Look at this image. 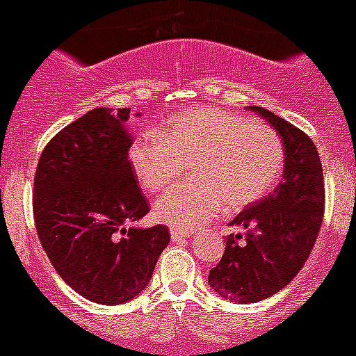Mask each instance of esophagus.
<instances>
[{
  "mask_svg": "<svg viewBox=\"0 0 356 356\" xmlns=\"http://www.w3.org/2000/svg\"><path fill=\"white\" fill-rule=\"evenodd\" d=\"M170 234H172V239L173 241H183V239H186L188 236H190V230H186V228H170Z\"/></svg>",
  "mask_w": 356,
  "mask_h": 356,
  "instance_id": "1",
  "label": "esophagus"
}]
</instances>
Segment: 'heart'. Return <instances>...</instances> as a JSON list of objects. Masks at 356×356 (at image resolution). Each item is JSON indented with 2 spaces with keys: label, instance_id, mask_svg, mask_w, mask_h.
I'll return each mask as SVG.
<instances>
[{
  "label": "heart",
  "instance_id": "obj_1",
  "mask_svg": "<svg viewBox=\"0 0 356 356\" xmlns=\"http://www.w3.org/2000/svg\"><path fill=\"white\" fill-rule=\"evenodd\" d=\"M282 138L273 128L219 108H195L172 117L161 135L133 144L129 159L148 192H161L190 170L153 207L161 223L195 228L221 212H241L278 183Z\"/></svg>",
  "mask_w": 356,
  "mask_h": 356
}]
</instances>
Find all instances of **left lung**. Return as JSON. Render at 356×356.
Instances as JSON below:
<instances>
[{"label": "left lung", "mask_w": 356, "mask_h": 356, "mask_svg": "<svg viewBox=\"0 0 356 356\" xmlns=\"http://www.w3.org/2000/svg\"><path fill=\"white\" fill-rule=\"evenodd\" d=\"M267 120L283 143V179L268 197L238 213L230 227L247 232L227 236L221 261L208 283L223 298L256 303L282 291L302 270L323 219V170L316 146L296 126L268 109L248 106Z\"/></svg>", "instance_id": "1"}]
</instances>
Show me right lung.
<instances>
[{
	"instance_id": "add662e5",
	"label": "right lung",
	"mask_w": 356,
	"mask_h": 356,
	"mask_svg": "<svg viewBox=\"0 0 356 356\" xmlns=\"http://www.w3.org/2000/svg\"><path fill=\"white\" fill-rule=\"evenodd\" d=\"M129 111L97 108L76 118L49 140L34 175V223L49 261L102 305L143 293L170 243L164 225L126 228L149 212L128 155Z\"/></svg>"
}]
</instances>
